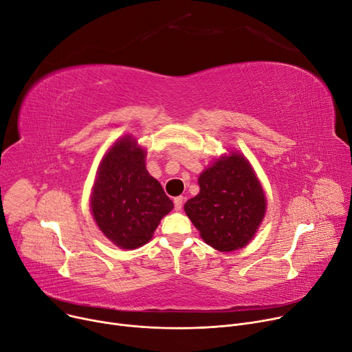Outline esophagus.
<instances>
[{"label": "esophagus", "instance_id": "1", "mask_svg": "<svg viewBox=\"0 0 352 352\" xmlns=\"http://www.w3.org/2000/svg\"><path fill=\"white\" fill-rule=\"evenodd\" d=\"M183 201H184V197H183V196L175 197L173 203H175V208H176L177 211H180V210H182V207H183Z\"/></svg>", "mask_w": 352, "mask_h": 352}]
</instances>
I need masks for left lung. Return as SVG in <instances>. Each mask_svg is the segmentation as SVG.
Here are the masks:
<instances>
[{
  "instance_id": "obj_1",
  "label": "left lung",
  "mask_w": 352,
  "mask_h": 352,
  "mask_svg": "<svg viewBox=\"0 0 352 352\" xmlns=\"http://www.w3.org/2000/svg\"><path fill=\"white\" fill-rule=\"evenodd\" d=\"M200 193L184 211L210 247L230 252L245 247L265 215L266 200L248 160L226 156L199 177Z\"/></svg>"
}]
</instances>
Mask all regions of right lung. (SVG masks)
Listing matches in <instances>:
<instances>
[{"label":"right lung","instance_id":"obj_1","mask_svg":"<svg viewBox=\"0 0 352 352\" xmlns=\"http://www.w3.org/2000/svg\"><path fill=\"white\" fill-rule=\"evenodd\" d=\"M145 151L132 138L120 140L102 159L91 196L94 220L124 250L142 247L173 201L145 168Z\"/></svg>","mask_w":352,"mask_h":352}]
</instances>
